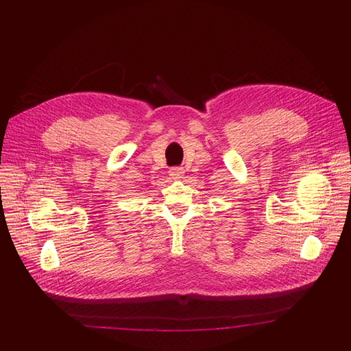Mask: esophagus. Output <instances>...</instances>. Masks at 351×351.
<instances>
[{
	"instance_id": "obj_1",
	"label": "esophagus",
	"mask_w": 351,
	"mask_h": 351,
	"mask_svg": "<svg viewBox=\"0 0 351 351\" xmlns=\"http://www.w3.org/2000/svg\"><path fill=\"white\" fill-rule=\"evenodd\" d=\"M183 174H184L183 167H173L171 169H169V176L174 177V178H180Z\"/></svg>"
}]
</instances>
